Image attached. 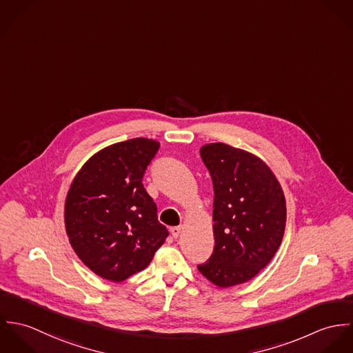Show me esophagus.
Segmentation results:
<instances>
[{
	"instance_id": "obj_1",
	"label": "esophagus",
	"mask_w": 353,
	"mask_h": 353,
	"mask_svg": "<svg viewBox=\"0 0 353 353\" xmlns=\"http://www.w3.org/2000/svg\"><path fill=\"white\" fill-rule=\"evenodd\" d=\"M181 232H182V227H172L171 228V234H172L174 238H178L181 235Z\"/></svg>"
}]
</instances>
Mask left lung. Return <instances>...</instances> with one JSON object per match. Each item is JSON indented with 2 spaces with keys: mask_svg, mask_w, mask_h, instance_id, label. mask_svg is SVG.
Instances as JSON below:
<instances>
[{
  "mask_svg": "<svg viewBox=\"0 0 353 353\" xmlns=\"http://www.w3.org/2000/svg\"><path fill=\"white\" fill-rule=\"evenodd\" d=\"M200 154L213 182L214 249L199 270L220 288L248 283L281 245L284 192L270 167L252 152L210 143Z\"/></svg>",
  "mask_w": 353,
  "mask_h": 353,
  "instance_id": "left-lung-1",
  "label": "left lung"
}]
</instances>
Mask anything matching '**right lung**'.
Returning a JSON list of instances; mask_svg holds the SVG:
<instances>
[{
	"label": "right lung",
	"instance_id": "right-lung-1",
	"mask_svg": "<svg viewBox=\"0 0 353 353\" xmlns=\"http://www.w3.org/2000/svg\"><path fill=\"white\" fill-rule=\"evenodd\" d=\"M159 147L143 137L111 144L92 154L70 183L66 235L81 262L101 279L121 283L144 270L168 236L141 182Z\"/></svg>",
	"mask_w": 353,
	"mask_h": 353
}]
</instances>
